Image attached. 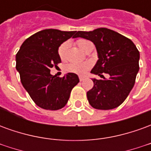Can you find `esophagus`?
I'll return each mask as SVG.
<instances>
[{"mask_svg":"<svg viewBox=\"0 0 151 151\" xmlns=\"http://www.w3.org/2000/svg\"><path fill=\"white\" fill-rule=\"evenodd\" d=\"M84 79H85V78H84V77H82V76H79V80H80L81 82H82Z\"/></svg>","mask_w":151,"mask_h":151,"instance_id":"obj_1","label":"esophagus"}]
</instances>
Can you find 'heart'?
<instances>
[{"instance_id":"b5f03b06","label":"heart","mask_w":151,"mask_h":151,"mask_svg":"<svg viewBox=\"0 0 151 151\" xmlns=\"http://www.w3.org/2000/svg\"><path fill=\"white\" fill-rule=\"evenodd\" d=\"M90 41L86 40H78L77 41V44L79 47V48L81 50L83 49V47L86 46V43H88ZM69 46V43L68 42H65L63 43L60 46L59 49H58V54L60 58H63L65 56V53L67 49V47ZM90 63L88 62H73L69 64L67 67H66V70L68 72L73 73H77V74H84L86 73L90 68Z\"/></svg>"}]
</instances>
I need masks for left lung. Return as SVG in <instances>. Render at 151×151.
Wrapping results in <instances>:
<instances>
[{
	"label": "left lung",
	"instance_id": "obj_1",
	"mask_svg": "<svg viewBox=\"0 0 151 151\" xmlns=\"http://www.w3.org/2000/svg\"><path fill=\"white\" fill-rule=\"evenodd\" d=\"M73 38H83L95 44L99 59L91 73L104 78H92L94 86L86 93L89 104L99 110L117 108L125 100L135 83L140 59L137 47L129 39L104 27L79 31ZM103 72L108 73L109 78L105 79Z\"/></svg>",
	"mask_w": 151,
	"mask_h": 151
}]
</instances>
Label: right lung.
Wrapping results in <instances>:
<instances>
[{"label":"right lung","instance_id":"1","mask_svg":"<svg viewBox=\"0 0 151 151\" xmlns=\"http://www.w3.org/2000/svg\"><path fill=\"white\" fill-rule=\"evenodd\" d=\"M76 31L46 29L25 40L16 55V69L21 82L32 100L46 110H59L69 100L78 76L68 73L63 78L50 73V69L61 62L58 48L73 38Z\"/></svg>","mask_w":151,"mask_h":151}]
</instances>
